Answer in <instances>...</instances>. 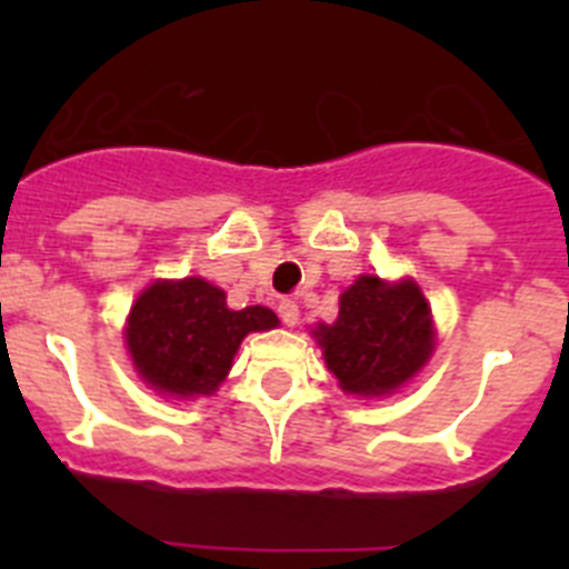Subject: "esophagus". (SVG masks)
Wrapping results in <instances>:
<instances>
[{
    "label": "esophagus",
    "mask_w": 569,
    "mask_h": 569,
    "mask_svg": "<svg viewBox=\"0 0 569 569\" xmlns=\"http://www.w3.org/2000/svg\"><path fill=\"white\" fill-rule=\"evenodd\" d=\"M279 316H281V321L288 325V328H293L296 321H299V305H296L293 299H284L279 305Z\"/></svg>",
    "instance_id": "obj_1"
}]
</instances>
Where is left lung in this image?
<instances>
[{"label": "left lung", "mask_w": 569, "mask_h": 569, "mask_svg": "<svg viewBox=\"0 0 569 569\" xmlns=\"http://www.w3.org/2000/svg\"><path fill=\"white\" fill-rule=\"evenodd\" d=\"M325 365L345 393H396L427 365L436 345L433 316L413 279H359L339 296L333 325L313 330Z\"/></svg>", "instance_id": "8db88e82"}]
</instances>
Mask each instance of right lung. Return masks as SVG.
<instances>
[{
	"label": "right lung",
	"mask_w": 569,
	"mask_h": 569,
	"mask_svg": "<svg viewBox=\"0 0 569 569\" xmlns=\"http://www.w3.org/2000/svg\"><path fill=\"white\" fill-rule=\"evenodd\" d=\"M279 325L270 308L230 310L228 296L199 276L153 281L130 308L124 341L136 373L176 399L210 396L248 333Z\"/></svg>",
	"instance_id": "obj_1"
}]
</instances>
